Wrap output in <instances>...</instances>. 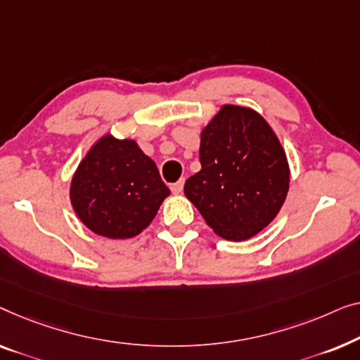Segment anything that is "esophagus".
<instances>
[{
  "label": "esophagus",
  "mask_w": 360,
  "mask_h": 360,
  "mask_svg": "<svg viewBox=\"0 0 360 360\" xmlns=\"http://www.w3.org/2000/svg\"><path fill=\"white\" fill-rule=\"evenodd\" d=\"M182 187H184V179H179L178 182H174V184L171 186V191H173V194H181Z\"/></svg>",
  "instance_id": "obj_1"
}]
</instances>
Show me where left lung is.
Masks as SVG:
<instances>
[{"mask_svg": "<svg viewBox=\"0 0 360 360\" xmlns=\"http://www.w3.org/2000/svg\"><path fill=\"white\" fill-rule=\"evenodd\" d=\"M199 173L184 194L217 235L245 241L285 202L290 168L276 131L255 109L224 104L200 131Z\"/></svg>", "mask_w": 360, "mask_h": 360, "instance_id": "left-lung-1", "label": "left lung"}]
</instances>
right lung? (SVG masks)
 <instances>
[{
    "label": "right lung",
    "instance_id": "1",
    "mask_svg": "<svg viewBox=\"0 0 360 360\" xmlns=\"http://www.w3.org/2000/svg\"><path fill=\"white\" fill-rule=\"evenodd\" d=\"M168 195L155 161L135 140L112 134L94 141L70 184L75 214L86 229L109 240L140 235Z\"/></svg>",
    "mask_w": 360,
    "mask_h": 360
}]
</instances>
